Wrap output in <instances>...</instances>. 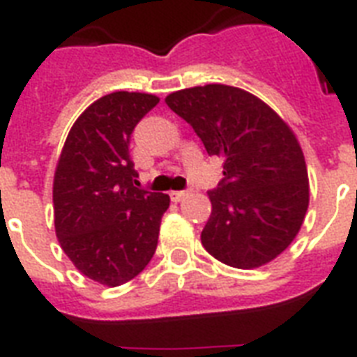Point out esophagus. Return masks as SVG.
Instances as JSON below:
<instances>
[{"label": "esophagus", "instance_id": "34e87169", "mask_svg": "<svg viewBox=\"0 0 357 357\" xmlns=\"http://www.w3.org/2000/svg\"><path fill=\"white\" fill-rule=\"evenodd\" d=\"M187 195H189V190H172L170 198H172V202H181Z\"/></svg>", "mask_w": 357, "mask_h": 357}]
</instances>
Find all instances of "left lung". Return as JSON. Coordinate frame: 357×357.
Returning a JSON list of instances; mask_svg holds the SVG:
<instances>
[{
    "label": "left lung",
    "mask_w": 357,
    "mask_h": 357,
    "mask_svg": "<svg viewBox=\"0 0 357 357\" xmlns=\"http://www.w3.org/2000/svg\"><path fill=\"white\" fill-rule=\"evenodd\" d=\"M167 105L192 126L224 178L209 190L202 244L235 268H257L282 254L310 206L307 168L293 129L259 98L229 85L183 89Z\"/></svg>",
    "instance_id": "1"
}]
</instances>
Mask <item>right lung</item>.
Listing matches in <instances>:
<instances>
[{
  "label": "right lung",
  "mask_w": 357,
  "mask_h": 357,
  "mask_svg": "<svg viewBox=\"0 0 357 357\" xmlns=\"http://www.w3.org/2000/svg\"><path fill=\"white\" fill-rule=\"evenodd\" d=\"M159 98L111 92L81 113L70 129L53 178L55 234L75 268L119 287L155 254L168 195L137 185L129 157L135 126Z\"/></svg>",
  "instance_id": "add662e5"
}]
</instances>
